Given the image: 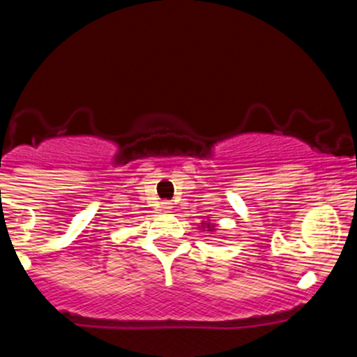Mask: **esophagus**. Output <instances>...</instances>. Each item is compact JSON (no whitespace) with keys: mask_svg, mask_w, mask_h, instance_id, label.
<instances>
[{"mask_svg":"<svg viewBox=\"0 0 357 357\" xmlns=\"http://www.w3.org/2000/svg\"><path fill=\"white\" fill-rule=\"evenodd\" d=\"M172 209L173 206L169 202H162V204H160V211H162V213H172Z\"/></svg>","mask_w":357,"mask_h":357,"instance_id":"1","label":"esophagus"}]
</instances>
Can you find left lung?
Masks as SVG:
<instances>
[{
  "label": "left lung",
  "mask_w": 357,
  "mask_h": 357,
  "mask_svg": "<svg viewBox=\"0 0 357 357\" xmlns=\"http://www.w3.org/2000/svg\"><path fill=\"white\" fill-rule=\"evenodd\" d=\"M200 227H202V229H207L209 232H214V230H216V225H214L211 220H204V222L200 223Z\"/></svg>",
  "instance_id": "1"
}]
</instances>
